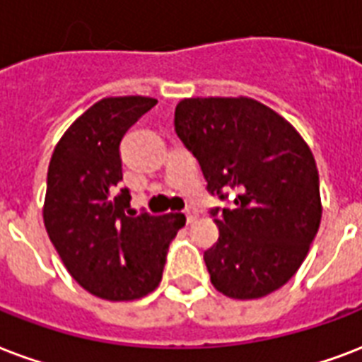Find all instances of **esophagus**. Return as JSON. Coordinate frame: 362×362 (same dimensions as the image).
<instances>
[{"label":"esophagus","mask_w":362,"mask_h":362,"mask_svg":"<svg viewBox=\"0 0 362 362\" xmlns=\"http://www.w3.org/2000/svg\"><path fill=\"white\" fill-rule=\"evenodd\" d=\"M199 218V212L195 211V209H186V222L187 224H193L195 220Z\"/></svg>","instance_id":"obj_1"}]
</instances>
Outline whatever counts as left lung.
I'll return each mask as SVG.
<instances>
[{"label":"left lung","mask_w":362,"mask_h":362,"mask_svg":"<svg viewBox=\"0 0 362 362\" xmlns=\"http://www.w3.org/2000/svg\"><path fill=\"white\" fill-rule=\"evenodd\" d=\"M175 131L199 161L218 241L205 252L211 283L235 300L267 296L292 279L321 224L319 173L294 127L252 98H186Z\"/></svg>","instance_id":"8db88e82"}]
</instances>
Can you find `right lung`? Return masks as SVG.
Listing matches in <instances>:
<instances>
[{"label": "right lung", "mask_w": 362, "mask_h": 362, "mask_svg": "<svg viewBox=\"0 0 362 362\" xmlns=\"http://www.w3.org/2000/svg\"><path fill=\"white\" fill-rule=\"evenodd\" d=\"M156 98L117 96L90 106L60 138L47 173L43 220L49 239L79 285L104 300L146 296L159 285L180 212L131 214L119 146Z\"/></svg>", "instance_id": "1"}]
</instances>
